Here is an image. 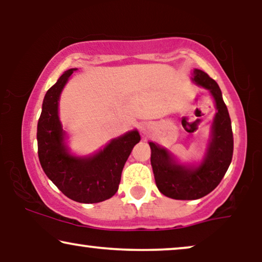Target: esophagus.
Masks as SVG:
<instances>
[{"label": "esophagus", "instance_id": "34e87169", "mask_svg": "<svg viewBox=\"0 0 262 262\" xmlns=\"http://www.w3.org/2000/svg\"><path fill=\"white\" fill-rule=\"evenodd\" d=\"M142 131H143V134H146V132H148V130H146L145 126H142Z\"/></svg>", "mask_w": 262, "mask_h": 262}]
</instances>
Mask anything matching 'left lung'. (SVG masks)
Instances as JSON below:
<instances>
[{
	"mask_svg": "<svg viewBox=\"0 0 262 262\" xmlns=\"http://www.w3.org/2000/svg\"><path fill=\"white\" fill-rule=\"evenodd\" d=\"M193 81L209 89L218 111L212 125V139L203 163L196 168L184 167L175 163L166 149L149 143L157 188L162 194L178 200L199 199L212 192L227 173L234 151L231 120L217 82L198 69L194 70Z\"/></svg>",
	"mask_w": 262,
	"mask_h": 262,
	"instance_id": "8db88e82",
	"label": "left lung"
}]
</instances>
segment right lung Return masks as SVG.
Returning a JSON list of instances; mask_svg holds the SVG:
<instances>
[{
	"mask_svg": "<svg viewBox=\"0 0 262 262\" xmlns=\"http://www.w3.org/2000/svg\"><path fill=\"white\" fill-rule=\"evenodd\" d=\"M74 70L70 69L46 92L38 120V156L42 170L68 198L93 204L110 199L118 191L121 171L134 146L141 141L138 131L113 139L105 149L87 159L71 156L63 138L58 118L60 92Z\"/></svg>",
	"mask_w": 262,
	"mask_h": 262,
	"instance_id": "right-lung-1",
	"label": "right lung"
}]
</instances>
